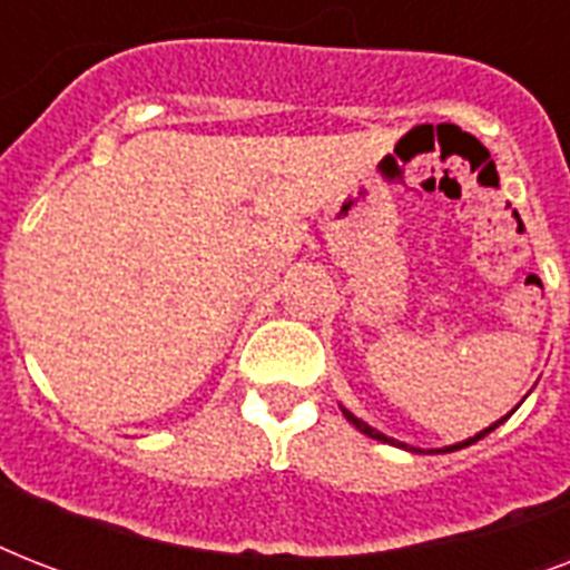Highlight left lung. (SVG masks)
Returning <instances> with one entry per match:
<instances>
[{"label":"left lung","mask_w":570,"mask_h":570,"mask_svg":"<svg viewBox=\"0 0 570 570\" xmlns=\"http://www.w3.org/2000/svg\"><path fill=\"white\" fill-rule=\"evenodd\" d=\"M343 414H346V420H348V423L355 425L357 432H364V434H366V438H375V441H381V443H396V446H402V450H411V446H407V443H399V441H393V438H387V434H381V432H375L373 425H366V423H364V420H357V416H355V414H352V411H346V407H343ZM503 420H509V414H505V416H503ZM503 420H497V423H494V425H488L485 432H479V434H476V438H468V441H461V443H452V446H443V450H438V452H452V450H464V446H470V443H476V441H482V438H485V434H488V432H494L497 425L503 423ZM420 452H423V450H420Z\"/></svg>","instance_id":"obj_1"}]
</instances>
